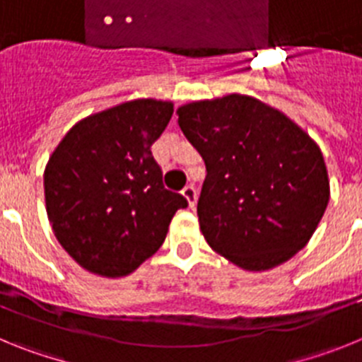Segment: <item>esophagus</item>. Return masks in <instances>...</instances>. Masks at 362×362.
<instances>
[{
  "label": "esophagus",
  "instance_id": "esophagus-1",
  "mask_svg": "<svg viewBox=\"0 0 362 362\" xmlns=\"http://www.w3.org/2000/svg\"><path fill=\"white\" fill-rule=\"evenodd\" d=\"M181 194H183V197L187 199L188 206H190V209H194V204H196V201H197L196 188L192 187V185H188V187H185L183 190H181Z\"/></svg>",
  "mask_w": 362,
  "mask_h": 362
}]
</instances>
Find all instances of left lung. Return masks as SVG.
Masks as SVG:
<instances>
[{
  "instance_id": "1",
  "label": "left lung",
  "mask_w": 362,
  "mask_h": 362,
  "mask_svg": "<svg viewBox=\"0 0 362 362\" xmlns=\"http://www.w3.org/2000/svg\"><path fill=\"white\" fill-rule=\"evenodd\" d=\"M175 114L206 165L197 216L210 248L248 272L305 248L330 201L317 143L252 95L192 101Z\"/></svg>"
}]
</instances>
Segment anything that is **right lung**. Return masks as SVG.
<instances>
[{
    "label": "right lung",
    "instance_id": "obj_1",
    "mask_svg": "<svg viewBox=\"0 0 362 362\" xmlns=\"http://www.w3.org/2000/svg\"><path fill=\"white\" fill-rule=\"evenodd\" d=\"M174 103L132 99L83 117L45 166V203L52 232L86 272L116 279L159 250L172 217L187 209L163 187L150 146Z\"/></svg>",
    "mask_w": 362,
    "mask_h": 362
}]
</instances>
